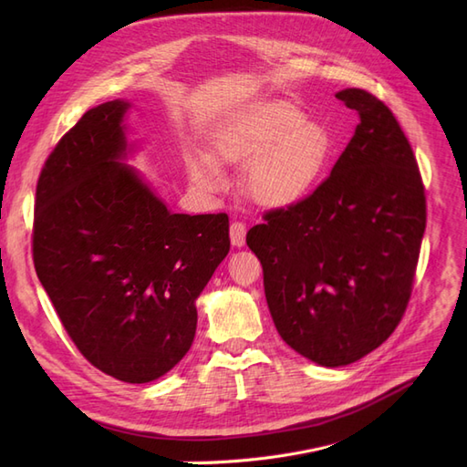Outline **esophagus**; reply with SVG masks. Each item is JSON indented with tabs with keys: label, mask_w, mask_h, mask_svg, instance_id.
Segmentation results:
<instances>
[{
	"label": "esophagus",
	"mask_w": 467,
	"mask_h": 467,
	"mask_svg": "<svg viewBox=\"0 0 467 467\" xmlns=\"http://www.w3.org/2000/svg\"><path fill=\"white\" fill-rule=\"evenodd\" d=\"M245 234H247V228H245L244 222H232L230 237H232V244L235 247H242L245 244Z\"/></svg>",
	"instance_id": "esophagus-1"
}]
</instances>
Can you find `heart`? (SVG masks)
Returning <instances> with one entry per match:
<instances>
[{
    "label": "heart",
    "instance_id": "b5f03b06",
    "mask_svg": "<svg viewBox=\"0 0 467 467\" xmlns=\"http://www.w3.org/2000/svg\"><path fill=\"white\" fill-rule=\"evenodd\" d=\"M216 158L244 163L247 189L263 204H288L312 189L327 167L333 138L325 126L306 122V112L286 101L263 103L244 112L212 138ZM189 171L204 189H218V163L204 153L189 155Z\"/></svg>",
    "mask_w": 467,
    "mask_h": 467
}]
</instances>
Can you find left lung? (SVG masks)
Here are the masks:
<instances>
[{
	"label": "left lung",
	"instance_id": "1",
	"mask_svg": "<svg viewBox=\"0 0 467 467\" xmlns=\"http://www.w3.org/2000/svg\"><path fill=\"white\" fill-rule=\"evenodd\" d=\"M335 97L360 124L331 175L247 232L278 335L329 368L360 360L398 327L427 225L415 153L389 107L357 88Z\"/></svg>",
	"mask_w": 467,
	"mask_h": 467
}]
</instances>
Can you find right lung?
<instances>
[{"label":"right lung","mask_w":467,"mask_h":467,"mask_svg":"<svg viewBox=\"0 0 467 467\" xmlns=\"http://www.w3.org/2000/svg\"><path fill=\"white\" fill-rule=\"evenodd\" d=\"M109 101L56 144L36 182L35 271L95 368L129 384L163 376L196 333L194 300L230 251L228 214H171L130 167Z\"/></svg>","instance_id":"right-lung-1"}]
</instances>
